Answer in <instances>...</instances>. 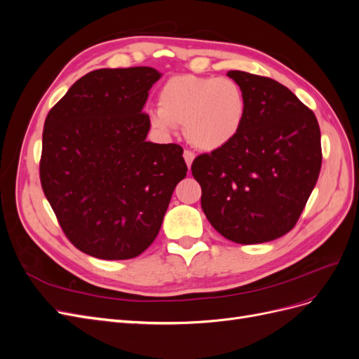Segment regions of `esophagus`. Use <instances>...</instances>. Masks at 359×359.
I'll list each match as a JSON object with an SVG mask.
<instances>
[{
    "label": "esophagus",
    "instance_id": "obj_1",
    "mask_svg": "<svg viewBox=\"0 0 359 359\" xmlns=\"http://www.w3.org/2000/svg\"><path fill=\"white\" fill-rule=\"evenodd\" d=\"M184 160H186V163H187V166H189V169L191 168V163H193V160H194V153H191V151H189V149H186L184 151Z\"/></svg>",
    "mask_w": 359,
    "mask_h": 359
}]
</instances>
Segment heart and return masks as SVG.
I'll list each match as a JSON object with an SVG mask.
<instances>
[{
  "instance_id": "obj_1",
  "label": "heart",
  "mask_w": 359,
  "mask_h": 359,
  "mask_svg": "<svg viewBox=\"0 0 359 359\" xmlns=\"http://www.w3.org/2000/svg\"><path fill=\"white\" fill-rule=\"evenodd\" d=\"M244 115V94L233 81L175 74L161 85L158 111L151 114V123L161 133L184 126L194 148L217 151L235 139Z\"/></svg>"
}]
</instances>
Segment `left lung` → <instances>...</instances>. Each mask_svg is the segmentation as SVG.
Wrapping results in <instances>:
<instances>
[{
  "label": "left lung",
  "mask_w": 359,
  "mask_h": 359,
  "mask_svg": "<svg viewBox=\"0 0 359 359\" xmlns=\"http://www.w3.org/2000/svg\"><path fill=\"white\" fill-rule=\"evenodd\" d=\"M244 94L240 132L226 147L194 158L201 205L214 229L238 244H260L297 224L322 166L313 111L285 85L231 70Z\"/></svg>",
  "instance_id": "left-lung-1"
}]
</instances>
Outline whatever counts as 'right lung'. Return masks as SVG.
Segmentation results:
<instances>
[{"label":"right lung","mask_w":359,"mask_h":359,"mask_svg":"<svg viewBox=\"0 0 359 359\" xmlns=\"http://www.w3.org/2000/svg\"><path fill=\"white\" fill-rule=\"evenodd\" d=\"M153 67L99 69L76 81L43 128L40 181L62 232L97 259L153 244L187 165L177 144L147 142Z\"/></svg>","instance_id":"right-lung-1"}]
</instances>
